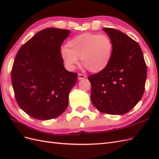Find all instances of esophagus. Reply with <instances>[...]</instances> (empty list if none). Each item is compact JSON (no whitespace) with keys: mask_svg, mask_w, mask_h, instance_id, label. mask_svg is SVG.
<instances>
[{"mask_svg":"<svg viewBox=\"0 0 159 159\" xmlns=\"http://www.w3.org/2000/svg\"><path fill=\"white\" fill-rule=\"evenodd\" d=\"M86 78V76L82 74H78V79L80 80H84Z\"/></svg>","mask_w":159,"mask_h":159,"instance_id":"34e87169","label":"esophagus"}]
</instances>
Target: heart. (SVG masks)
<instances>
[{
    "label": "heart",
    "mask_w": 159,
    "mask_h": 159,
    "mask_svg": "<svg viewBox=\"0 0 159 159\" xmlns=\"http://www.w3.org/2000/svg\"><path fill=\"white\" fill-rule=\"evenodd\" d=\"M60 49V56L66 68L73 70L80 64L89 71L98 73L103 70L111 59L113 44L106 34L84 33L69 40Z\"/></svg>",
    "instance_id": "obj_1"
}]
</instances>
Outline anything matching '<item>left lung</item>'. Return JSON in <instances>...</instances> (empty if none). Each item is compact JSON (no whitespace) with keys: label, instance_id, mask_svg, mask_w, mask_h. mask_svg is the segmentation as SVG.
Returning a JSON list of instances; mask_svg holds the SVG:
<instances>
[{"label":"left lung","instance_id":"left-lung-1","mask_svg":"<svg viewBox=\"0 0 159 159\" xmlns=\"http://www.w3.org/2000/svg\"><path fill=\"white\" fill-rule=\"evenodd\" d=\"M103 30L113 42V54L106 68L89 76L91 102L102 113L123 115L143 97L147 65L137 42L113 28H103Z\"/></svg>","mask_w":159,"mask_h":159}]
</instances>
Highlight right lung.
Masks as SVG:
<instances>
[{"label":"right lung","instance_id":"right-lung-1","mask_svg":"<svg viewBox=\"0 0 159 159\" xmlns=\"http://www.w3.org/2000/svg\"><path fill=\"white\" fill-rule=\"evenodd\" d=\"M68 30L48 28L38 32L18 50L11 72L16 102L29 116L49 120L68 107L78 74L67 71L60 56Z\"/></svg>","mask_w":159,"mask_h":159}]
</instances>
